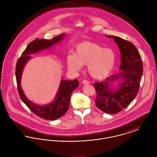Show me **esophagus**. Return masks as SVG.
I'll use <instances>...</instances> for the list:
<instances>
[{"instance_id": "obj_1", "label": "esophagus", "mask_w": 157, "mask_h": 157, "mask_svg": "<svg viewBox=\"0 0 157 157\" xmlns=\"http://www.w3.org/2000/svg\"><path fill=\"white\" fill-rule=\"evenodd\" d=\"M82 83H83V84H89L90 82H89L88 81H86V80H83V81H82Z\"/></svg>"}]
</instances>
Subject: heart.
<instances>
[{"label": "heart", "instance_id": "heart-1", "mask_svg": "<svg viewBox=\"0 0 157 157\" xmlns=\"http://www.w3.org/2000/svg\"><path fill=\"white\" fill-rule=\"evenodd\" d=\"M115 62V55L111 49L104 48L90 42H84L77 45L75 53L67 55L69 69L79 71L82 65H87V71L91 77L102 79L112 72Z\"/></svg>", "mask_w": 157, "mask_h": 157}]
</instances>
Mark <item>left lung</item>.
Returning a JSON list of instances; mask_svg holds the SVG:
<instances>
[{
    "label": "left lung",
    "mask_w": 157,
    "mask_h": 157,
    "mask_svg": "<svg viewBox=\"0 0 157 157\" xmlns=\"http://www.w3.org/2000/svg\"><path fill=\"white\" fill-rule=\"evenodd\" d=\"M106 36L113 38L120 49V72L94 83L97 92L95 102L99 109L112 114L125 109L138 94L143 67L141 55L134 45L118 36ZM117 81L120 82L119 86L116 90L112 89V83Z\"/></svg>",
    "instance_id": "left-lung-1"
}]
</instances>
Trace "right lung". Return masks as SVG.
I'll return each mask as SVG.
<instances>
[{"instance_id":"1","label":"right lung","mask_w":157,"mask_h":157,"mask_svg":"<svg viewBox=\"0 0 157 157\" xmlns=\"http://www.w3.org/2000/svg\"><path fill=\"white\" fill-rule=\"evenodd\" d=\"M65 34L62 33L53 37L52 40L36 39L28 45L22 53V56L17 60L16 63L15 74L19 97L35 115L45 120H56L67 112L69 107L71 95L72 92L79 86L78 81L76 79L73 81H62L54 101L51 104L41 106L33 103L25 97L21 85L23 69L27 61L32 58L30 54L51 48V46L62 40Z\"/></svg>"}]
</instances>
